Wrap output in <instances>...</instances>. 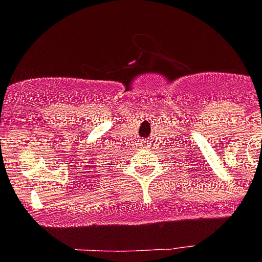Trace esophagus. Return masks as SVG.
<instances>
[{
	"mask_svg": "<svg viewBox=\"0 0 262 262\" xmlns=\"http://www.w3.org/2000/svg\"><path fill=\"white\" fill-rule=\"evenodd\" d=\"M146 146H147V144H146Z\"/></svg>",
	"mask_w": 262,
	"mask_h": 262,
	"instance_id": "1",
	"label": "esophagus"
}]
</instances>
